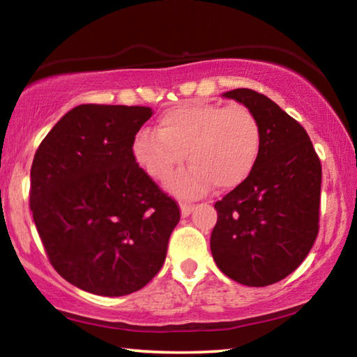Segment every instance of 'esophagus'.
<instances>
[{
	"mask_svg": "<svg viewBox=\"0 0 357 357\" xmlns=\"http://www.w3.org/2000/svg\"><path fill=\"white\" fill-rule=\"evenodd\" d=\"M193 209H195V204H189V203H181V215H183V217L190 215Z\"/></svg>",
	"mask_w": 357,
	"mask_h": 357,
	"instance_id": "34e87169",
	"label": "esophagus"
}]
</instances>
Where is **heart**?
I'll return each instance as SVG.
<instances>
[{
	"label": "heart",
	"instance_id": "obj_1",
	"mask_svg": "<svg viewBox=\"0 0 357 357\" xmlns=\"http://www.w3.org/2000/svg\"><path fill=\"white\" fill-rule=\"evenodd\" d=\"M261 149V128L252 110L233 104L190 102L167 110L157 130L138 132L134 159L151 179L165 183L181 167L185 153L190 167L168 187L183 197H195L217 184L234 189L250 176Z\"/></svg>",
	"mask_w": 357,
	"mask_h": 357
}]
</instances>
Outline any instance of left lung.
<instances>
[{"label": "left lung", "instance_id": "8db88e82", "mask_svg": "<svg viewBox=\"0 0 357 357\" xmlns=\"http://www.w3.org/2000/svg\"><path fill=\"white\" fill-rule=\"evenodd\" d=\"M223 96L255 114L261 149L250 176L214 204L211 252L234 282L273 285L304 261L317 239L321 162L305 129L264 94L238 88Z\"/></svg>", "mask_w": 357, "mask_h": 357}]
</instances>
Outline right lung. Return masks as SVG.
I'll list each match as a JSON object with an SVG mask.
<instances>
[{
  "label": "right lung",
  "mask_w": 357,
  "mask_h": 357,
  "mask_svg": "<svg viewBox=\"0 0 357 357\" xmlns=\"http://www.w3.org/2000/svg\"><path fill=\"white\" fill-rule=\"evenodd\" d=\"M149 107L83 104L58 121L31 165L29 209L48 261L99 296L143 288L165 261L178 203L134 159Z\"/></svg>",
  "instance_id": "add662e5"
}]
</instances>
